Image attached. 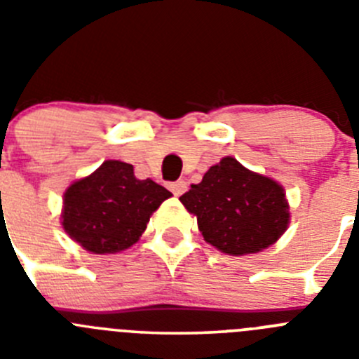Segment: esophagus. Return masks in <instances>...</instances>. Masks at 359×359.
<instances>
[{"instance_id":"34e87169","label":"esophagus","mask_w":359,"mask_h":359,"mask_svg":"<svg viewBox=\"0 0 359 359\" xmlns=\"http://www.w3.org/2000/svg\"><path fill=\"white\" fill-rule=\"evenodd\" d=\"M169 189L172 190L174 196H182L183 192L187 190V182H183V180H180V182H174V183H170Z\"/></svg>"}]
</instances>
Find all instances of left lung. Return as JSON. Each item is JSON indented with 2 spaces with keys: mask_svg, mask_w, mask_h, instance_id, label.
<instances>
[{
  "mask_svg": "<svg viewBox=\"0 0 359 359\" xmlns=\"http://www.w3.org/2000/svg\"><path fill=\"white\" fill-rule=\"evenodd\" d=\"M208 244L228 255L262 252L290 224L286 192L275 180L226 156L180 198Z\"/></svg>",
  "mask_w": 359,
  "mask_h": 359,
  "instance_id": "8db88e82",
  "label": "left lung"
}]
</instances>
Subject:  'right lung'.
Returning a JSON list of instances; mask_svg holds the SVG:
<instances>
[{
    "label": "right lung",
    "mask_w": 359,
    "mask_h": 359,
    "mask_svg": "<svg viewBox=\"0 0 359 359\" xmlns=\"http://www.w3.org/2000/svg\"><path fill=\"white\" fill-rule=\"evenodd\" d=\"M170 196L149 177L138 180L133 165L107 160L66 189L62 228L88 252H122L140 239L152 212Z\"/></svg>",
    "instance_id": "obj_1"
}]
</instances>
